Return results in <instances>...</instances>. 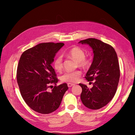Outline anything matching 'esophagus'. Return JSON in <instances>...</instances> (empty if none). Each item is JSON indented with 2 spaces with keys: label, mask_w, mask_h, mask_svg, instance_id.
<instances>
[{
  "label": "esophagus",
  "mask_w": 135,
  "mask_h": 135,
  "mask_svg": "<svg viewBox=\"0 0 135 135\" xmlns=\"http://www.w3.org/2000/svg\"><path fill=\"white\" fill-rule=\"evenodd\" d=\"M67 85H68V86L69 88H70V87H72V86H73L74 85V84H72V83H68Z\"/></svg>",
  "instance_id": "esophagus-1"
}]
</instances>
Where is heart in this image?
Returning a JSON list of instances; mask_svg holds the SVG:
<instances>
[{"instance_id": "1", "label": "heart", "mask_w": 135, "mask_h": 135, "mask_svg": "<svg viewBox=\"0 0 135 135\" xmlns=\"http://www.w3.org/2000/svg\"><path fill=\"white\" fill-rule=\"evenodd\" d=\"M67 56L71 58L78 63L79 67L83 68L88 67L91 63L89 58L85 57V52L79 47H74L72 48L66 54ZM54 68L57 72H61L63 69V59L62 56H59L55 60ZM81 75L80 70H76L73 72H67L61 76V80L66 83H75L78 81Z\"/></svg>"}]
</instances>
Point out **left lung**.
<instances>
[{
    "mask_svg": "<svg viewBox=\"0 0 135 135\" xmlns=\"http://www.w3.org/2000/svg\"><path fill=\"white\" fill-rule=\"evenodd\" d=\"M78 43L89 45L94 53L93 63L85 76L88 81H94L93 86L89 89L86 85L79 84L82 88L81 100L89 109H100L116 93L120 78L118 56L112 46L95 38L81 40Z\"/></svg>",
    "mask_w": 135,
    "mask_h": 135,
    "instance_id": "8db88e82",
    "label": "left lung"
}]
</instances>
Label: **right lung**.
Instances as JSON below:
<instances>
[{
    "mask_svg": "<svg viewBox=\"0 0 135 135\" xmlns=\"http://www.w3.org/2000/svg\"><path fill=\"white\" fill-rule=\"evenodd\" d=\"M64 43L44 42L27 50L21 55L17 70V81L26 104L41 114L58 109L68 89L66 83L56 86L59 80L51 64ZM51 83L55 86L48 88Z\"/></svg>",
    "mask_w": 135,
    "mask_h": 135,
    "instance_id": "right-lung-1",
    "label": "right lung"
}]
</instances>
